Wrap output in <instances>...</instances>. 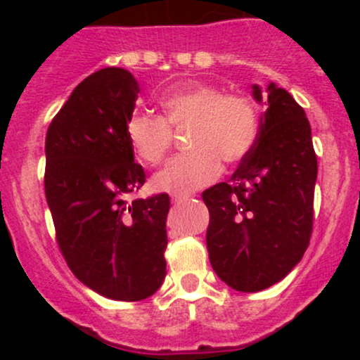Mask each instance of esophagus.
<instances>
[{"label":"esophagus","instance_id":"34e87169","mask_svg":"<svg viewBox=\"0 0 360 360\" xmlns=\"http://www.w3.org/2000/svg\"><path fill=\"white\" fill-rule=\"evenodd\" d=\"M189 200V194H172L171 196V201L174 205H179V203H184V201Z\"/></svg>","mask_w":360,"mask_h":360}]
</instances>
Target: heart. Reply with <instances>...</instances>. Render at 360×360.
Instances as JSON below:
<instances>
[{"mask_svg":"<svg viewBox=\"0 0 360 360\" xmlns=\"http://www.w3.org/2000/svg\"><path fill=\"white\" fill-rule=\"evenodd\" d=\"M164 118L134 113L125 131L131 148L143 162L155 166L167 154L172 128L189 127L191 152L172 157L152 179L157 191L188 194L214 181L221 160H242L257 139V113L240 94H225L218 86L188 82L174 86L160 100Z\"/></svg>","mask_w":360,"mask_h":360,"instance_id":"heart-1","label":"heart"}]
</instances>
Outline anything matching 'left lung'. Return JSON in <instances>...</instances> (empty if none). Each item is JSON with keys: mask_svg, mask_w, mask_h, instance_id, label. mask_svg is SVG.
Segmentation results:
<instances>
[{"mask_svg": "<svg viewBox=\"0 0 360 360\" xmlns=\"http://www.w3.org/2000/svg\"><path fill=\"white\" fill-rule=\"evenodd\" d=\"M260 117L254 147L229 183L206 189L210 262L223 283L242 292L286 278L308 249L313 229L316 154L307 113L274 82L252 86Z\"/></svg>", "mask_w": 360, "mask_h": 360, "instance_id": "1", "label": "left lung"}]
</instances>
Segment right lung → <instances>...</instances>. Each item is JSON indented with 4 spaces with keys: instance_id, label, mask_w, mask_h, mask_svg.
Instances as JSON below:
<instances>
[{
    "instance_id": "right-lung-1",
    "label": "right lung",
    "mask_w": 360,
    "mask_h": 360,
    "mask_svg": "<svg viewBox=\"0 0 360 360\" xmlns=\"http://www.w3.org/2000/svg\"><path fill=\"white\" fill-rule=\"evenodd\" d=\"M140 93L122 68L76 86L45 137V198L72 274L105 298L140 301L166 278V193L128 200L146 183L127 122Z\"/></svg>"
}]
</instances>
